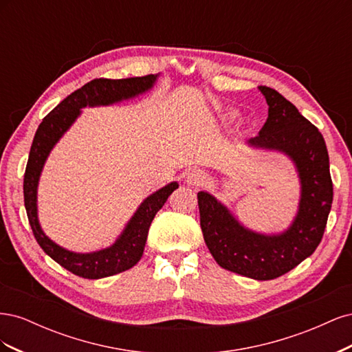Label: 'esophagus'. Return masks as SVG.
<instances>
[{"label": "esophagus", "instance_id": "34e87169", "mask_svg": "<svg viewBox=\"0 0 352 352\" xmlns=\"http://www.w3.org/2000/svg\"><path fill=\"white\" fill-rule=\"evenodd\" d=\"M207 175L199 168H194L186 175V184L189 186H202L207 182Z\"/></svg>", "mask_w": 352, "mask_h": 352}]
</instances>
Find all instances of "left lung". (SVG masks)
I'll list each match as a JSON object with an SVG mask.
<instances>
[{
  "mask_svg": "<svg viewBox=\"0 0 352 352\" xmlns=\"http://www.w3.org/2000/svg\"><path fill=\"white\" fill-rule=\"evenodd\" d=\"M258 89L267 101L269 117L248 144L285 153L295 163L301 199L292 225L278 235L252 232L202 190L198 207L202 235L220 267L255 280H270L296 267L318 247L332 207L333 184L323 135L278 91Z\"/></svg>",
  "mask_w": 352,
  "mask_h": 352,
  "instance_id": "1",
  "label": "left lung"
}]
</instances>
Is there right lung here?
<instances>
[{
  "label": "right lung",
  "instance_id": "right-lung-1",
  "mask_svg": "<svg viewBox=\"0 0 352 352\" xmlns=\"http://www.w3.org/2000/svg\"><path fill=\"white\" fill-rule=\"evenodd\" d=\"M155 80L157 74L155 76L148 74V76L127 79H94L83 85L80 89L70 94L54 110L47 114L35 133L23 179L25 207L29 225L32 232H34L36 242L45 251V254L57 261L61 267L67 269L73 274L79 276V278L101 279L133 267L142 257L148 230H150L151 221L155 217L157 211L164 206L170 194L179 185L177 182H172L145 198L126 225L119 239L111 247L89 254H79L67 251L56 242H52L41 229L38 221L36 190L42 167L47 162V157L50 155L52 146L58 142L60 138L78 119L80 109L109 105L122 100L133 98L136 95L151 89Z\"/></svg>",
  "mask_w": 352,
  "mask_h": 352
}]
</instances>
